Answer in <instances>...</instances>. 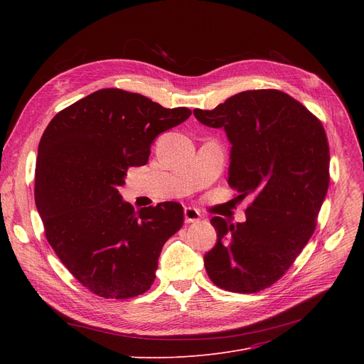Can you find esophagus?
<instances>
[{"label":"esophagus","mask_w":364,"mask_h":364,"mask_svg":"<svg viewBox=\"0 0 364 364\" xmlns=\"http://www.w3.org/2000/svg\"><path fill=\"white\" fill-rule=\"evenodd\" d=\"M184 218H186V223H198L200 220V214L198 209H195L192 206H186L184 208Z\"/></svg>","instance_id":"esophagus-1"}]
</instances>
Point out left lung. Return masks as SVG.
Listing matches in <instances>:
<instances>
[{"label":"left lung","instance_id":"left-lung-1","mask_svg":"<svg viewBox=\"0 0 364 364\" xmlns=\"http://www.w3.org/2000/svg\"><path fill=\"white\" fill-rule=\"evenodd\" d=\"M199 122L224 128L232 143L228 186L252 196L246 221L214 217L217 245L203 257L218 288L255 294L277 282L309 243L329 187V144L321 122L279 90L232 95Z\"/></svg>","mask_w":364,"mask_h":364}]
</instances>
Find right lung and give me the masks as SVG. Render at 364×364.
I'll return each instance as SVG.
<instances>
[{
  "label": "right lung",
  "mask_w": 364,
  "mask_h": 364,
  "mask_svg": "<svg viewBox=\"0 0 364 364\" xmlns=\"http://www.w3.org/2000/svg\"><path fill=\"white\" fill-rule=\"evenodd\" d=\"M190 114L103 88L60 110L46 128L35 168L36 209L55 255L92 294L127 299L155 282L162 246L183 225V206L162 202L134 211L118 187L129 166L147 164L153 140Z\"/></svg>",
  "instance_id": "1"
}]
</instances>
